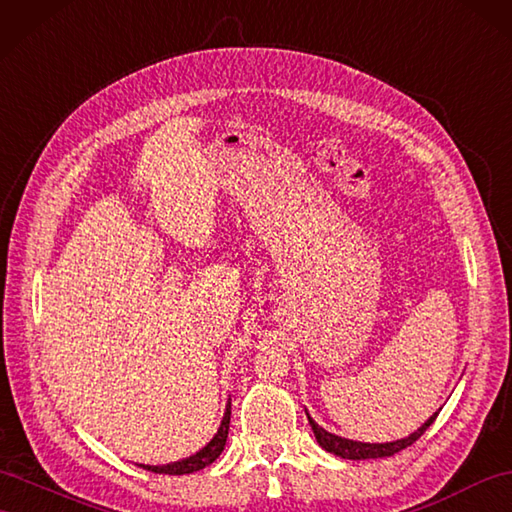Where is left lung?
Here are the masks:
<instances>
[{
  "label": "left lung",
  "mask_w": 512,
  "mask_h": 512,
  "mask_svg": "<svg viewBox=\"0 0 512 512\" xmlns=\"http://www.w3.org/2000/svg\"><path fill=\"white\" fill-rule=\"evenodd\" d=\"M306 415H308V413H306ZM436 415H439V413H434L426 423H423L421 428H417L413 434H408L406 439L393 441V443H360V441L343 439V436H336V434H332V432H328V430H323V428L319 426V423H315V419L310 417V415H308V423H310V428H313V432H315L317 443H319L326 452H330V454H334V456L347 458V460H367V458L393 456V454H397V452L406 450L408 445H413V443L419 439V436L432 426Z\"/></svg>",
  "instance_id": "8db88e82"
}]
</instances>
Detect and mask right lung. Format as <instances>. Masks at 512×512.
Returning <instances> with one entry per match:
<instances>
[{
  "instance_id": "right-lung-1",
  "label": "right lung",
  "mask_w": 512,
  "mask_h": 512,
  "mask_svg": "<svg viewBox=\"0 0 512 512\" xmlns=\"http://www.w3.org/2000/svg\"><path fill=\"white\" fill-rule=\"evenodd\" d=\"M230 410H232V402L228 400L226 404V413H223L221 419V426L217 428V434L210 439L202 450L195 452L193 456L178 460V463H171V465H162V467H152V465H141L147 471H154V473H167V476H184V473H193L208 467L210 463H215L219 458V454L223 452V447H226L228 441V430H230Z\"/></svg>"
}]
</instances>
